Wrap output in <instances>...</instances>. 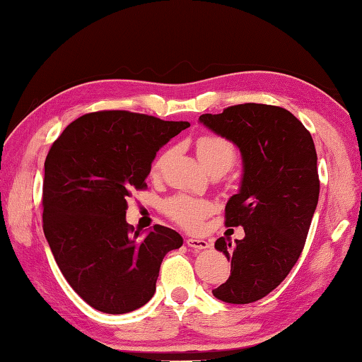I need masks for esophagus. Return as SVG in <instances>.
I'll return each instance as SVG.
<instances>
[{"label":"esophagus","mask_w":362,"mask_h":362,"mask_svg":"<svg viewBox=\"0 0 362 362\" xmlns=\"http://www.w3.org/2000/svg\"><path fill=\"white\" fill-rule=\"evenodd\" d=\"M186 244L189 245L190 249L194 250H204V249H209L211 244L206 240H199V238H187Z\"/></svg>","instance_id":"1"}]
</instances>
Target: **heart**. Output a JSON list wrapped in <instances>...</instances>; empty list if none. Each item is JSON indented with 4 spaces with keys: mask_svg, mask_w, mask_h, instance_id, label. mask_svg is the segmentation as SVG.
Returning a JSON list of instances; mask_svg holds the SVG:
<instances>
[{
    "mask_svg": "<svg viewBox=\"0 0 362 362\" xmlns=\"http://www.w3.org/2000/svg\"><path fill=\"white\" fill-rule=\"evenodd\" d=\"M197 156L208 172H216V170L227 172L236 160V149L228 140L217 137V135H203L197 140ZM167 158L168 153L162 154L156 160L154 172H159ZM165 211L175 222L182 225L184 228L195 230L200 227L203 217L211 213V204L187 195H178L165 203Z\"/></svg>",
    "mask_w": 362,
    "mask_h": 362,
    "instance_id": "b5f03b06",
    "label": "heart"
}]
</instances>
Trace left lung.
<instances>
[{
    "label": "left lung",
    "instance_id": "left-lung-1",
    "mask_svg": "<svg viewBox=\"0 0 362 362\" xmlns=\"http://www.w3.org/2000/svg\"><path fill=\"white\" fill-rule=\"evenodd\" d=\"M199 122L233 143L243 160L225 223L241 225L244 238L216 241L231 262V276L213 295L230 304L255 303L281 285L303 252L320 194L315 145L282 107L233 105L202 115Z\"/></svg>",
    "mask_w": 362,
    "mask_h": 362
}]
</instances>
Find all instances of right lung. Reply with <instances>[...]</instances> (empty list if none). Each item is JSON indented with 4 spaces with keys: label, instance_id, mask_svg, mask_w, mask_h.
Here are the masks:
<instances>
[{
    "label": "right lung",
    "instance_id": "1",
    "mask_svg": "<svg viewBox=\"0 0 362 362\" xmlns=\"http://www.w3.org/2000/svg\"><path fill=\"white\" fill-rule=\"evenodd\" d=\"M190 124L122 110L67 126L45 159L44 233L61 272L96 310L127 313L156 291L160 263L182 236L126 222L127 197L146 186L156 153Z\"/></svg>",
    "mask_w": 362,
    "mask_h": 362
}]
</instances>
